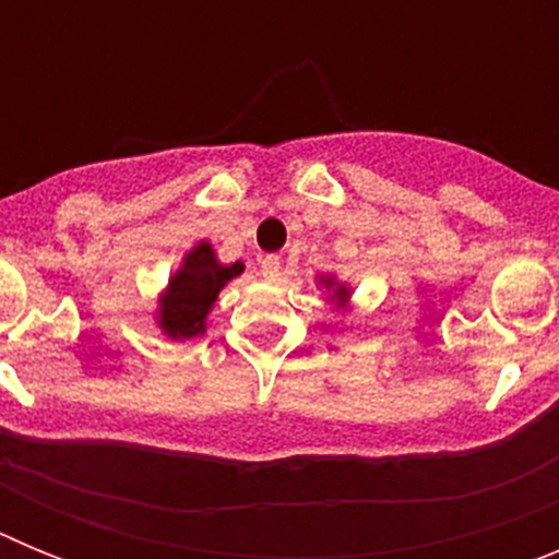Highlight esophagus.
Segmentation results:
<instances>
[{
	"label": "esophagus",
	"mask_w": 559,
	"mask_h": 559,
	"mask_svg": "<svg viewBox=\"0 0 559 559\" xmlns=\"http://www.w3.org/2000/svg\"><path fill=\"white\" fill-rule=\"evenodd\" d=\"M280 269H283V263H280V257L276 254L260 257V271H263L265 280H276V276H280Z\"/></svg>",
	"instance_id": "obj_1"
}]
</instances>
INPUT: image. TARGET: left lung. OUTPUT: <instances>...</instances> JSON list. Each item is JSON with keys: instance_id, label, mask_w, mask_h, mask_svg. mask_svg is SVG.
Masks as SVG:
<instances>
[{"instance_id": "8db88e82", "label": "left lung", "mask_w": 559, "mask_h": 559, "mask_svg": "<svg viewBox=\"0 0 559 559\" xmlns=\"http://www.w3.org/2000/svg\"><path fill=\"white\" fill-rule=\"evenodd\" d=\"M322 283L333 285V280H322ZM335 296H338L341 302H344V299H347V288H344V285H338V290H335Z\"/></svg>"}]
</instances>
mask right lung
<instances>
[{"mask_svg": "<svg viewBox=\"0 0 559 559\" xmlns=\"http://www.w3.org/2000/svg\"><path fill=\"white\" fill-rule=\"evenodd\" d=\"M237 274H243V263L221 265L210 243L195 246L162 294L159 328L170 338H192L204 333L206 313L218 299L221 288Z\"/></svg>", "mask_w": 559, "mask_h": 559, "instance_id": "1", "label": "right lung"}]
</instances>
